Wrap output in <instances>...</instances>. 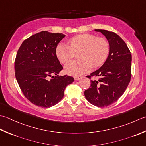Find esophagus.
Instances as JSON below:
<instances>
[{
  "label": "esophagus",
  "mask_w": 146,
  "mask_h": 146,
  "mask_svg": "<svg viewBox=\"0 0 146 146\" xmlns=\"http://www.w3.org/2000/svg\"><path fill=\"white\" fill-rule=\"evenodd\" d=\"M74 78L76 80V81H78V80H80L81 79H82V77L81 76H74Z\"/></svg>",
  "instance_id": "esophagus-1"
}]
</instances>
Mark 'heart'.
<instances>
[{"mask_svg": "<svg viewBox=\"0 0 146 146\" xmlns=\"http://www.w3.org/2000/svg\"><path fill=\"white\" fill-rule=\"evenodd\" d=\"M69 44L60 43L56 47V53L62 64L67 63L75 55V52L81 50V59L72 60L65 66L68 74L79 76L90 70L92 67L102 65L108 57L110 46L105 38L96 37L92 34H81L75 36L69 40Z\"/></svg>", "mask_w": 146, "mask_h": 146, "instance_id": "obj_1", "label": "heart"}]
</instances>
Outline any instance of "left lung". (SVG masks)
<instances>
[{
    "mask_svg": "<svg viewBox=\"0 0 146 146\" xmlns=\"http://www.w3.org/2000/svg\"><path fill=\"white\" fill-rule=\"evenodd\" d=\"M95 31L105 35L110 44V52L102 66L86 76L98 80H91L84 96L92 105L105 107L117 102L125 91L132 76V55L125 41L115 33L105 29Z\"/></svg>",
    "mask_w": 146,
    "mask_h": 146,
    "instance_id": "left-lung-1",
    "label": "left lung"
}]
</instances>
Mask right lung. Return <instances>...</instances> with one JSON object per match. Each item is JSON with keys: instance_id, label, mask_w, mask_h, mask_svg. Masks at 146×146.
<instances>
[{"instance_id": "add662e5", "label": "right lung", "mask_w": 146, "mask_h": 146, "mask_svg": "<svg viewBox=\"0 0 146 146\" xmlns=\"http://www.w3.org/2000/svg\"><path fill=\"white\" fill-rule=\"evenodd\" d=\"M64 37L62 33L41 31L24 41L17 51L15 76L23 94L35 105L48 108L56 105L74 81L73 77L58 76L63 67L56 49Z\"/></svg>"}]
</instances>
